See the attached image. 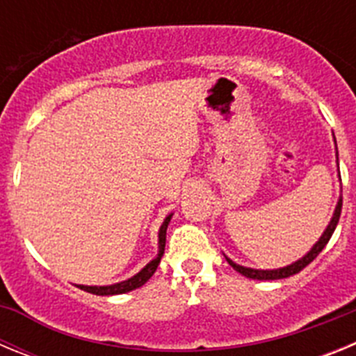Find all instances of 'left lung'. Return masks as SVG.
I'll list each match as a JSON object with an SVG mask.
<instances>
[{"label": "left lung", "mask_w": 356, "mask_h": 356, "mask_svg": "<svg viewBox=\"0 0 356 356\" xmlns=\"http://www.w3.org/2000/svg\"><path fill=\"white\" fill-rule=\"evenodd\" d=\"M333 140H335V137H333ZM335 155H337V168H339V153H337V143H335ZM339 178H341V172H339ZM341 210H342V196L339 197L337 205H335V210H333V216L332 219H330L328 226H326V229L323 232V235L319 237V241L314 244L312 248H310V251H308L307 254H303L300 260H296V262L289 264V266L285 267H280V269H253V267H244V266H238V264H235L234 260H229L228 257H226V262L229 264V266L234 267L235 271L241 273L242 276H246V278H251V280H282V278H289V276L296 275V273H300L301 269H305V267L308 266V264L312 262L314 259H316L317 254L323 251V248L328 244V241L332 238L333 232H335V228H337V222H339V217H341Z\"/></svg>", "instance_id": "1"}]
</instances>
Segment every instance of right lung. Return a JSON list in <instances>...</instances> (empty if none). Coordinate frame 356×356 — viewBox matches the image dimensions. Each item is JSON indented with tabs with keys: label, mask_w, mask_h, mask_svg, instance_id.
I'll return each mask as SVG.
<instances>
[{
	"label": "right lung",
	"mask_w": 356,
	"mask_h": 356,
	"mask_svg": "<svg viewBox=\"0 0 356 356\" xmlns=\"http://www.w3.org/2000/svg\"><path fill=\"white\" fill-rule=\"evenodd\" d=\"M172 213H169L165 219H163L162 226H160L159 229V253H156V257L151 262H147L146 266L140 269L137 275H134L131 278L124 280V282H119V284H114V285H76V287H80L81 291H87L90 292V294H96V296H114V294H124V292H130V291H135V289L143 287L144 284H146L147 280L153 276V273L156 271V267H159L160 264V259H162L163 254V250H165V232H168V226H169V221H171Z\"/></svg>",
	"instance_id": "1"
}]
</instances>
